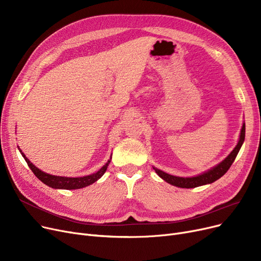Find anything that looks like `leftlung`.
<instances>
[{
  "mask_svg": "<svg viewBox=\"0 0 261 261\" xmlns=\"http://www.w3.org/2000/svg\"><path fill=\"white\" fill-rule=\"evenodd\" d=\"M244 138H245V123H243L242 125L240 138H239L238 144L236 145L234 150H232V151L221 163H219L217 166L213 167L212 169L205 171L199 175L191 176V177H182V176H175V175L168 174L155 167H153V169L155 170L158 175L160 177H162L164 181H166L167 183H169L173 186H177L181 188H195L198 186L211 184V183L217 181L218 179H220V177L222 175H224L225 172L229 169V167L231 166V164L234 163V161L239 152V150L244 142Z\"/></svg>",
  "mask_w": 261,
  "mask_h": 261,
  "instance_id": "8db88e82",
  "label": "left lung"
}]
</instances>
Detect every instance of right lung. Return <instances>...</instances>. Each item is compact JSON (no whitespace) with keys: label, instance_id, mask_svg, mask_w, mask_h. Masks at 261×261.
I'll use <instances>...</instances> for the list:
<instances>
[{"label":"right lung","instance_id":"right-lung-1","mask_svg":"<svg viewBox=\"0 0 261 261\" xmlns=\"http://www.w3.org/2000/svg\"><path fill=\"white\" fill-rule=\"evenodd\" d=\"M22 156L26 161L27 165L32 169L34 174L38 177V179L43 182L45 185L51 187V188H56V189H79V188H84L86 186H89L93 184L94 182L97 181L98 179L103 175L106 172L110 162H111V158L106 163V165H103L97 172L92 173L90 175L86 176H80V177H67V176H59V175H53L49 173H46L42 170H40L37 168L35 165H33V163L30 162V160L25 156V154L21 151Z\"/></svg>","mask_w":261,"mask_h":261}]
</instances>
